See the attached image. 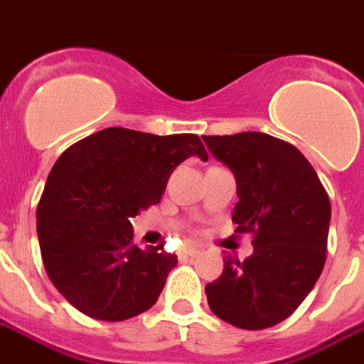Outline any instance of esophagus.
<instances>
[{
    "label": "esophagus",
    "instance_id": "34e87169",
    "mask_svg": "<svg viewBox=\"0 0 364 364\" xmlns=\"http://www.w3.org/2000/svg\"><path fill=\"white\" fill-rule=\"evenodd\" d=\"M179 255L185 258H193V257H198V255H200V250L196 249V247H183Z\"/></svg>",
    "mask_w": 364,
    "mask_h": 364
}]
</instances>
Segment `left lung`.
I'll list each match as a JSON object with an SVG mask.
<instances>
[{
  "mask_svg": "<svg viewBox=\"0 0 364 364\" xmlns=\"http://www.w3.org/2000/svg\"><path fill=\"white\" fill-rule=\"evenodd\" d=\"M237 179V233H252L243 262L225 257L222 276L206 285L212 312L243 330H264L291 316L322 274L330 198L309 160L266 133L204 136Z\"/></svg>",
  "mask_w": 364,
  "mask_h": 364,
  "instance_id": "8db88e82",
  "label": "left lung"
}]
</instances>
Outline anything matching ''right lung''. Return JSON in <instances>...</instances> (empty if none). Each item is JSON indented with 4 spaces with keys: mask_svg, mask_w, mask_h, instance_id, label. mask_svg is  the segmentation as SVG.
<instances>
[{
    "mask_svg": "<svg viewBox=\"0 0 364 364\" xmlns=\"http://www.w3.org/2000/svg\"><path fill=\"white\" fill-rule=\"evenodd\" d=\"M191 156L208 160L198 134L109 127L75 142L52 168L36 210L42 262L63 297L86 316L121 322L160 297L177 257L133 243L134 218L160 203Z\"/></svg>",
    "mask_w": 364,
    "mask_h": 364,
    "instance_id": "obj_1",
    "label": "right lung"
}]
</instances>
